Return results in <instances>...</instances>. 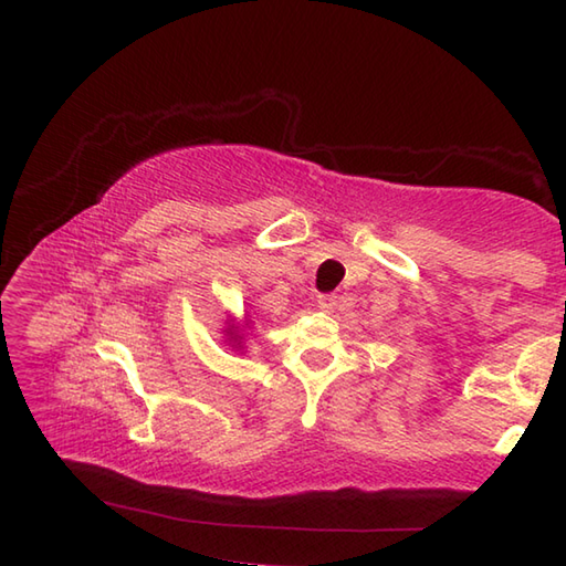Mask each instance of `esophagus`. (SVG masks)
Masks as SVG:
<instances>
[{"mask_svg":"<svg viewBox=\"0 0 566 566\" xmlns=\"http://www.w3.org/2000/svg\"><path fill=\"white\" fill-rule=\"evenodd\" d=\"M316 304H318L323 311H331V308H335V304H338V296H335V294H318Z\"/></svg>","mask_w":566,"mask_h":566,"instance_id":"1","label":"esophagus"}]
</instances>
